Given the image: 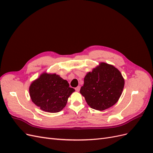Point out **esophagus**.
Listing matches in <instances>:
<instances>
[{
  "instance_id": "1",
  "label": "esophagus",
  "mask_w": 153,
  "mask_h": 153,
  "mask_svg": "<svg viewBox=\"0 0 153 153\" xmlns=\"http://www.w3.org/2000/svg\"><path fill=\"white\" fill-rule=\"evenodd\" d=\"M80 89V86H78V87H76L75 88V90H76V91H77V92L79 91Z\"/></svg>"
}]
</instances>
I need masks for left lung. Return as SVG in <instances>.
Here are the masks:
<instances>
[{
    "label": "left lung",
    "mask_w": 153,
    "mask_h": 153,
    "mask_svg": "<svg viewBox=\"0 0 153 153\" xmlns=\"http://www.w3.org/2000/svg\"><path fill=\"white\" fill-rule=\"evenodd\" d=\"M124 86V79L118 69L100 62L87 73L80 92L91 108L102 111L117 102Z\"/></svg>",
    "instance_id": "obj_1"
}]
</instances>
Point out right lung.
<instances>
[{"label": "right lung", "instance_id": "right-lung-1", "mask_svg": "<svg viewBox=\"0 0 153 153\" xmlns=\"http://www.w3.org/2000/svg\"><path fill=\"white\" fill-rule=\"evenodd\" d=\"M69 86L68 81L57 74L44 72L31 83L29 94L41 110L56 113L65 107L68 98L75 91Z\"/></svg>", "mask_w": 153, "mask_h": 153}]
</instances>
